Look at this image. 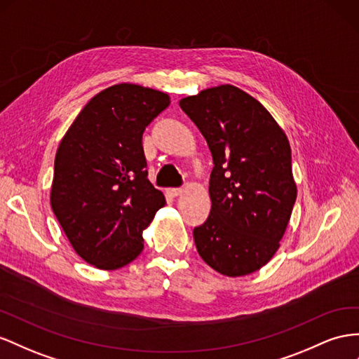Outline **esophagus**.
Returning <instances> with one entry per match:
<instances>
[{
	"instance_id": "esophagus-1",
	"label": "esophagus",
	"mask_w": 359,
	"mask_h": 359,
	"mask_svg": "<svg viewBox=\"0 0 359 359\" xmlns=\"http://www.w3.org/2000/svg\"><path fill=\"white\" fill-rule=\"evenodd\" d=\"M182 189H168V195L172 198H177L180 195H182Z\"/></svg>"
}]
</instances>
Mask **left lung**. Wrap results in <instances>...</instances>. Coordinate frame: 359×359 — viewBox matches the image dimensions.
I'll use <instances>...</instances> for the list:
<instances>
[{
	"instance_id": "1",
	"label": "left lung",
	"mask_w": 359,
	"mask_h": 359,
	"mask_svg": "<svg viewBox=\"0 0 359 359\" xmlns=\"http://www.w3.org/2000/svg\"><path fill=\"white\" fill-rule=\"evenodd\" d=\"M180 107L215 163L210 216L193 229L199 255L222 275L254 273L275 255L296 202L287 135L263 104L231 84L182 98Z\"/></svg>"
}]
</instances>
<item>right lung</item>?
<instances>
[{
	"instance_id": "add662e5",
	"label": "right lung",
	"mask_w": 359,
	"mask_h": 359,
	"mask_svg": "<svg viewBox=\"0 0 359 359\" xmlns=\"http://www.w3.org/2000/svg\"><path fill=\"white\" fill-rule=\"evenodd\" d=\"M169 104L164 92L114 84L84 105L62 139L51 208L86 263L114 270L143 250L142 232L166 199L148 180L142 135Z\"/></svg>"
}]
</instances>
